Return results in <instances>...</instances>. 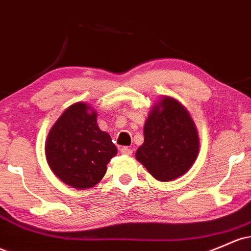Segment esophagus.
<instances>
[{"label":"esophagus","instance_id":"34e87169","mask_svg":"<svg viewBox=\"0 0 251 251\" xmlns=\"http://www.w3.org/2000/svg\"><path fill=\"white\" fill-rule=\"evenodd\" d=\"M121 153H124V155H132V149H130L128 147H123L121 148Z\"/></svg>","mask_w":251,"mask_h":251}]
</instances>
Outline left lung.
<instances>
[{
	"mask_svg": "<svg viewBox=\"0 0 251 251\" xmlns=\"http://www.w3.org/2000/svg\"><path fill=\"white\" fill-rule=\"evenodd\" d=\"M199 152V137L180 102L163 98L144 125V143L136 158L158 181H172L189 170Z\"/></svg>",
	"mask_w": 251,
	"mask_h": 251,
	"instance_id": "8db88e82",
	"label": "left lung"
}]
</instances>
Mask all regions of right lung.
<instances>
[{
	"label": "right lung",
	"instance_id": "obj_1",
	"mask_svg": "<svg viewBox=\"0 0 251 251\" xmlns=\"http://www.w3.org/2000/svg\"><path fill=\"white\" fill-rule=\"evenodd\" d=\"M46 159L57 177L68 186L94 187L106 174L107 164L117 155L111 137L96 124V113L85 103L70 106L50 131Z\"/></svg>",
	"mask_w": 251,
	"mask_h": 251
}]
</instances>
